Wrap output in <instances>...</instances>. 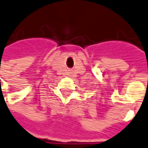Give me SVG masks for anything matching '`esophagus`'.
<instances>
[{"mask_svg":"<svg viewBox=\"0 0 148 148\" xmlns=\"http://www.w3.org/2000/svg\"><path fill=\"white\" fill-rule=\"evenodd\" d=\"M69 76H71V77H72V76H73V73H69Z\"/></svg>","mask_w":148,"mask_h":148,"instance_id":"1","label":"esophagus"}]
</instances>
